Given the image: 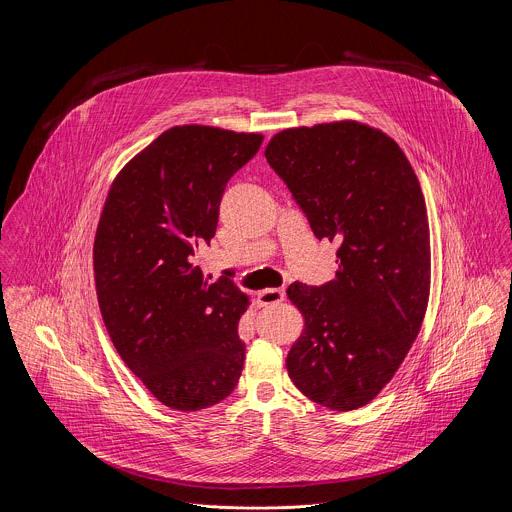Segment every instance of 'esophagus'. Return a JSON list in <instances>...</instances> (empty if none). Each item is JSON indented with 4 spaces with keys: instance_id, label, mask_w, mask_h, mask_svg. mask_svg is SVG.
I'll return each instance as SVG.
<instances>
[{
    "instance_id": "obj_1",
    "label": "esophagus",
    "mask_w": 512,
    "mask_h": 512,
    "mask_svg": "<svg viewBox=\"0 0 512 512\" xmlns=\"http://www.w3.org/2000/svg\"><path fill=\"white\" fill-rule=\"evenodd\" d=\"M285 299V289H281V287H267V289H263V291H259L257 293V301L261 303V305H275V303H281Z\"/></svg>"
}]
</instances>
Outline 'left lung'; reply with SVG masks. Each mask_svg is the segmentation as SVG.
Wrapping results in <instances>:
<instances>
[{
	"instance_id": "8db88e82",
	"label": "left lung",
	"mask_w": 512,
	"mask_h": 512,
	"mask_svg": "<svg viewBox=\"0 0 512 512\" xmlns=\"http://www.w3.org/2000/svg\"><path fill=\"white\" fill-rule=\"evenodd\" d=\"M267 162L285 181L317 239H337L335 279L291 283L305 319L287 374L309 400L350 412L394 378L430 297L426 201L402 148L356 120L277 132Z\"/></svg>"
}]
</instances>
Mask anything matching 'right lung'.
<instances>
[{"instance_id":"obj_1","label":"right lung","mask_w":512,"mask_h":512,"mask_svg":"<svg viewBox=\"0 0 512 512\" xmlns=\"http://www.w3.org/2000/svg\"><path fill=\"white\" fill-rule=\"evenodd\" d=\"M261 142L259 132L168 128L122 166L98 221L104 325L130 372L173 410L215 406L241 378L237 323L249 297L231 281L209 283L195 253L215 237L225 187Z\"/></svg>"}]
</instances>
